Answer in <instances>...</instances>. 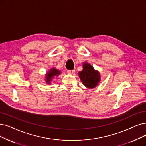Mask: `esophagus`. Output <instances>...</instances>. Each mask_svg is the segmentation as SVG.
<instances>
[{"mask_svg":"<svg viewBox=\"0 0 146 146\" xmlns=\"http://www.w3.org/2000/svg\"><path fill=\"white\" fill-rule=\"evenodd\" d=\"M75 72V70H68V73L69 74H74Z\"/></svg>","mask_w":146,"mask_h":146,"instance_id":"1","label":"esophagus"}]
</instances>
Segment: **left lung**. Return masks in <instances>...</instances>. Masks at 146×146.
I'll return each instance as SVG.
<instances>
[{
  "label": "left lung",
  "mask_w": 146,
  "mask_h": 146,
  "mask_svg": "<svg viewBox=\"0 0 146 146\" xmlns=\"http://www.w3.org/2000/svg\"><path fill=\"white\" fill-rule=\"evenodd\" d=\"M78 75L83 84L89 89L95 88L101 79L100 72L87 62L83 63V71H80Z\"/></svg>",
  "instance_id": "obj_1"
}]
</instances>
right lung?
<instances>
[{
  "label": "right lung",
  "instance_id": "right-lung-1",
  "mask_svg": "<svg viewBox=\"0 0 146 146\" xmlns=\"http://www.w3.org/2000/svg\"><path fill=\"white\" fill-rule=\"evenodd\" d=\"M60 74V71L59 70L56 69L54 68H51L50 71H48V72L46 73L45 79H46V83L47 84H50L51 81L55 76H57L58 75Z\"/></svg>",
  "mask_w": 146,
  "mask_h": 146
}]
</instances>
